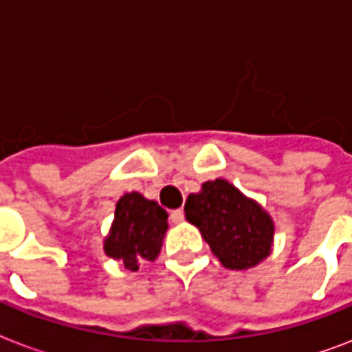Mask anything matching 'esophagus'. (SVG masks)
<instances>
[{"instance_id":"1","label":"esophagus","mask_w":352,"mask_h":352,"mask_svg":"<svg viewBox=\"0 0 352 352\" xmlns=\"http://www.w3.org/2000/svg\"><path fill=\"white\" fill-rule=\"evenodd\" d=\"M170 219H171V223L179 225V223H182V221H184V212H182L181 208L173 210V212L170 214Z\"/></svg>"}]
</instances>
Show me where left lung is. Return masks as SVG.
Masks as SVG:
<instances>
[{
	"mask_svg": "<svg viewBox=\"0 0 352 352\" xmlns=\"http://www.w3.org/2000/svg\"><path fill=\"white\" fill-rule=\"evenodd\" d=\"M184 214L201 230L223 267L246 270L270 256L272 217L225 179L204 182L201 192L190 193Z\"/></svg>",
	"mask_w": 352,
	"mask_h": 352,
	"instance_id": "8db88e82",
	"label": "left lung"
}]
</instances>
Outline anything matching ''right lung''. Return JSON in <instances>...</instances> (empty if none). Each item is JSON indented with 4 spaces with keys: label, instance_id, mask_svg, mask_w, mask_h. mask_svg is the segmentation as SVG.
<instances>
[{
    "label": "right lung",
    "instance_id": "right-lung-1",
    "mask_svg": "<svg viewBox=\"0 0 352 352\" xmlns=\"http://www.w3.org/2000/svg\"><path fill=\"white\" fill-rule=\"evenodd\" d=\"M166 230L168 212L164 208L137 192L124 193L104 241V252L135 272L142 261L157 259Z\"/></svg>",
    "mask_w": 352,
    "mask_h": 352
}]
</instances>
